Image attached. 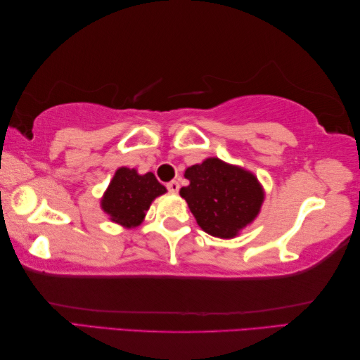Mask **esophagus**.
<instances>
[{"label": "esophagus", "instance_id": "obj_1", "mask_svg": "<svg viewBox=\"0 0 360 360\" xmlns=\"http://www.w3.org/2000/svg\"><path fill=\"white\" fill-rule=\"evenodd\" d=\"M167 186V190L170 191V193H176L180 190V184L176 180H172V181H169V184L166 185Z\"/></svg>", "mask_w": 360, "mask_h": 360}]
</instances>
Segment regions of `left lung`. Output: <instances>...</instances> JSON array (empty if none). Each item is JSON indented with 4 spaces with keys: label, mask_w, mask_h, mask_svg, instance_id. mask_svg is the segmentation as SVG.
Instances as JSON below:
<instances>
[{
    "label": "left lung",
    "mask_w": 360,
    "mask_h": 360,
    "mask_svg": "<svg viewBox=\"0 0 360 360\" xmlns=\"http://www.w3.org/2000/svg\"><path fill=\"white\" fill-rule=\"evenodd\" d=\"M190 185L180 190L198 225L215 238H234L253 221L263 202L255 175L209 158L185 170Z\"/></svg>",
    "instance_id": "1"
}]
</instances>
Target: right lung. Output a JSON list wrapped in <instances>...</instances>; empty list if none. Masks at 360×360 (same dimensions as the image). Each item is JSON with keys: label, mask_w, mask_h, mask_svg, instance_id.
Listing matches in <instances>:
<instances>
[{"label": "right lung", "mask_w": 360, "mask_h": 360, "mask_svg": "<svg viewBox=\"0 0 360 360\" xmlns=\"http://www.w3.org/2000/svg\"><path fill=\"white\" fill-rule=\"evenodd\" d=\"M166 193L155 174L139 175L135 169L121 167L102 199V209L110 219L126 228L139 226L151 201Z\"/></svg>", "instance_id": "add662e5"}]
</instances>
